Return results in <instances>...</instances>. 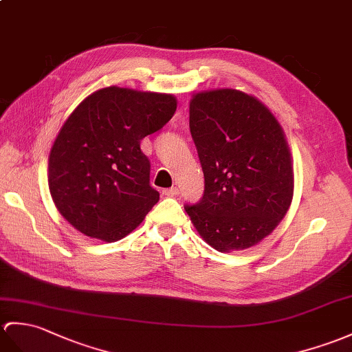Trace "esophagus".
Masks as SVG:
<instances>
[{"label":"esophagus","instance_id":"1","mask_svg":"<svg viewBox=\"0 0 352 352\" xmlns=\"http://www.w3.org/2000/svg\"><path fill=\"white\" fill-rule=\"evenodd\" d=\"M179 193V189L175 186V187H170V189H165L163 190V195L165 196H169V198H173V196H177Z\"/></svg>","mask_w":352,"mask_h":352}]
</instances>
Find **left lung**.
<instances>
[{
    "label": "left lung",
    "instance_id": "1",
    "mask_svg": "<svg viewBox=\"0 0 352 352\" xmlns=\"http://www.w3.org/2000/svg\"><path fill=\"white\" fill-rule=\"evenodd\" d=\"M189 126L206 178L184 206L196 231L219 252L255 246L287 214L294 195L291 151L267 106L239 89L192 97Z\"/></svg>",
    "mask_w": 352,
    "mask_h": 352
}]
</instances>
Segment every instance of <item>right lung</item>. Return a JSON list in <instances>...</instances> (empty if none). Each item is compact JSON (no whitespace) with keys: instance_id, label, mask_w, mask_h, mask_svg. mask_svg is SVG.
<instances>
[{"instance_id":"add662e5","label":"right lung","mask_w":352,"mask_h":352,"mask_svg":"<svg viewBox=\"0 0 352 352\" xmlns=\"http://www.w3.org/2000/svg\"><path fill=\"white\" fill-rule=\"evenodd\" d=\"M177 99L108 87L89 94L65 120L49 154V192L79 232L118 241L156 206L141 141L173 118Z\"/></svg>"}]
</instances>
